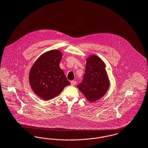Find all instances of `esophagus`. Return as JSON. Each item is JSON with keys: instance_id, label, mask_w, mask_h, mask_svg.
Returning <instances> with one entry per match:
<instances>
[{"instance_id": "obj_1", "label": "esophagus", "mask_w": 148, "mask_h": 148, "mask_svg": "<svg viewBox=\"0 0 148 148\" xmlns=\"http://www.w3.org/2000/svg\"><path fill=\"white\" fill-rule=\"evenodd\" d=\"M77 84V82L75 81V80H72V81H71V86H74V85H75Z\"/></svg>"}]
</instances>
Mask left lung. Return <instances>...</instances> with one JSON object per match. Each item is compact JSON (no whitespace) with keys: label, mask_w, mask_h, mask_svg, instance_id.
I'll list each match as a JSON object with an SVG mask.
<instances>
[{"label":"left lung","mask_w":148,"mask_h":148,"mask_svg":"<svg viewBox=\"0 0 148 148\" xmlns=\"http://www.w3.org/2000/svg\"><path fill=\"white\" fill-rule=\"evenodd\" d=\"M86 60L84 78L77 87L88 101L94 102L106 95L110 82L106 70V64L99 57L90 55Z\"/></svg>","instance_id":"1"}]
</instances>
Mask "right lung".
<instances>
[{
	"label": "right lung",
	"instance_id": "right-lung-1",
	"mask_svg": "<svg viewBox=\"0 0 148 148\" xmlns=\"http://www.w3.org/2000/svg\"><path fill=\"white\" fill-rule=\"evenodd\" d=\"M62 56L58 50L46 51L36 60L29 70V83L32 89L45 101L58 96L70 84L59 66Z\"/></svg>",
	"mask_w": 148,
	"mask_h": 148
}]
</instances>
